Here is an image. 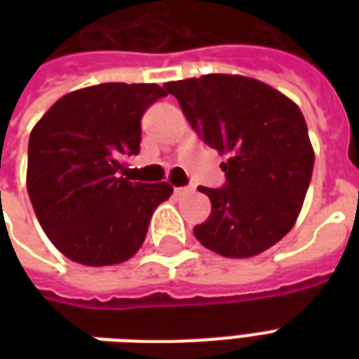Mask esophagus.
<instances>
[{
	"label": "esophagus",
	"instance_id": "1",
	"mask_svg": "<svg viewBox=\"0 0 359 359\" xmlns=\"http://www.w3.org/2000/svg\"><path fill=\"white\" fill-rule=\"evenodd\" d=\"M190 192H192V188H190V187H177V188H175V194H177V196H187V194H190Z\"/></svg>",
	"mask_w": 359,
	"mask_h": 359
}]
</instances>
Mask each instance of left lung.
<instances>
[{
    "label": "left lung",
    "mask_w": 359,
    "mask_h": 359,
    "mask_svg": "<svg viewBox=\"0 0 359 359\" xmlns=\"http://www.w3.org/2000/svg\"><path fill=\"white\" fill-rule=\"evenodd\" d=\"M196 134L219 156L223 188L210 198V219L194 226L202 246L225 257H254L275 246L300 215L313 172V146L300 107L242 74H203L165 84Z\"/></svg>",
    "instance_id": "obj_1"
}]
</instances>
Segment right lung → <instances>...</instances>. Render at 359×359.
Masks as SVG:
<instances>
[{"instance_id":"add662e5","label":"right lung","mask_w":359,"mask_h":359,"mask_svg":"<svg viewBox=\"0 0 359 359\" xmlns=\"http://www.w3.org/2000/svg\"><path fill=\"white\" fill-rule=\"evenodd\" d=\"M167 95L157 84L105 82L51 105L30 133L27 188L55 248L90 267L123 264L140 250L169 182H134L123 159L140 149V118Z\"/></svg>"}]
</instances>
